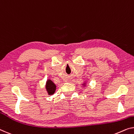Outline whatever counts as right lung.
Instances as JSON below:
<instances>
[{"label":"right lung","instance_id":"right-lung-1","mask_svg":"<svg viewBox=\"0 0 134 134\" xmlns=\"http://www.w3.org/2000/svg\"><path fill=\"white\" fill-rule=\"evenodd\" d=\"M46 88L47 89L48 94H49V95H52L55 93L56 90V85L55 84H54V83H53L52 81H51V80H48L47 81Z\"/></svg>","mask_w":134,"mask_h":134}]
</instances>
